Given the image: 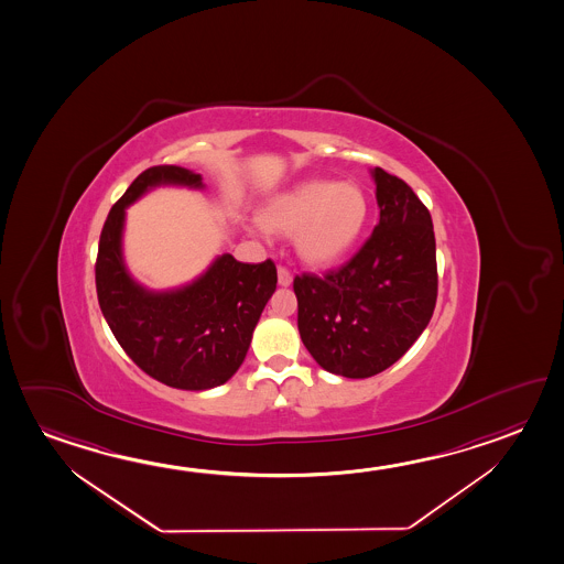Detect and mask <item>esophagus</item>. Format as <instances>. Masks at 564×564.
<instances>
[{
  "label": "esophagus",
  "mask_w": 564,
  "mask_h": 564,
  "mask_svg": "<svg viewBox=\"0 0 564 564\" xmlns=\"http://www.w3.org/2000/svg\"><path fill=\"white\" fill-rule=\"evenodd\" d=\"M278 284L284 288L292 284V272L286 267H278Z\"/></svg>",
  "instance_id": "1"
}]
</instances>
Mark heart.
Listing matches in <instances>:
<instances>
[{"label":"heart","mask_w":564,"mask_h":564,"mask_svg":"<svg viewBox=\"0 0 564 564\" xmlns=\"http://www.w3.org/2000/svg\"><path fill=\"white\" fill-rule=\"evenodd\" d=\"M369 219V199L354 182L310 180L280 193L262 210L264 229L296 235L300 258L329 267L354 249Z\"/></svg>","instance_id":"1"}]
</instances>
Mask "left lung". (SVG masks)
<instances>
[{
    "label": "left lung",
    "instance_id": "8db88e82",
    "mask_svg": "<svg viewBox=\"0 0 564 564\" xmlns=\"http://www.w3.org/2000/svg\"><path fill=\"white\" fill-rule=\"evenodd\" d=\"M379 225L344 267L294 278L297 329L319 367L347 379L389 369L426 329L438 296L432 217L406 183L372 170Z\"/></svg>",
    "mask_w": 564,
    "mask_h": 564
}]
</instances>
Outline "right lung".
<instances>
[{"mask_svg": "<svg viewBox=\"0 0 564 564\" xmlns=\"http://www.w3.org/2000/svg\"><path fill=\"white\" fill-rule=\"evenodd\" d=\"M158 185L200 189L199 173L155 165L135 177L106 217L96 257V294L116 341L143 372L173 389L205 391L229 381L276 290L274 262L220 254L203 276L170 292L140 286L126 270V207Z\"/></svg>", "mask_w": 564, "mask_h": 564, "instance_id": "1", "label": "right lung"}]
</instances>
